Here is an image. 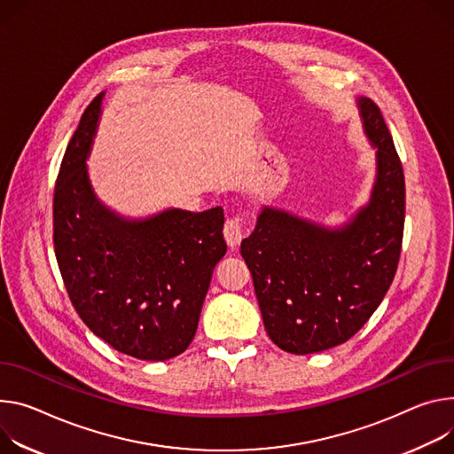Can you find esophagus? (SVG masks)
Instances as JSON below:
<instances>
[{"label": "esophagus", "instance_id": "34e87169", "mask_svg": "<svg viewBox=\"0 0 454 454\" xmlns=\"http://www.w3.org/2000/svg\"><path fill=\"white\" fill-rule=\"evenodd\" d=\"M244 231H246V219L242 215H231L226 219V224H224V239L228 242L230 248H237V246L240 244L242 237H244Z\"/></svg>", "mask_w": 454, "mask_h": 454}]
</instances>
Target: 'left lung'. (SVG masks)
Here are the masks:
<instances>
[{"mask_svg": "<svg viewBox=\"0 0 454 454\" xmlns=\"http://www.w3.org/2000/svg\"><path fill=\"white\" fill-rule=\"evenodd\" d=\"M364 132L377 148L369 202L340 228L262 208L240 242L270 339L295 355L349 340L395 278L405 219L402 162L380 108L358 99Z\"/></svg>", "mask_w": 454, "mask_h": 454, "instance_id": "left-lung-1", "label": "left lung"}]
</instances>
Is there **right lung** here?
I'll return each instance as SVG.
<instances>
[{
    "label": "right lung",
    "instance_id": "obj_1",
    "mask_svg": "<svg viewBox=\"0 0 454 454\" xmlns=\"http://www.w3.org/2000/svg\"><path fill=\"white\" fill-rule=\"evenodd\" d=\"M103 92L81 115L54 190V250L77 315L114 349L168 360L195 337L215 264L226 254L221 206L125 219L96 197L87 157Z\"/></svg>",
    "mask_w": 454,
    "mask_h": 454
}]
</instances>
